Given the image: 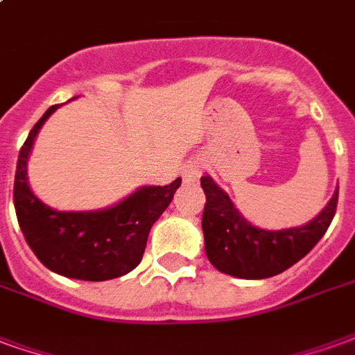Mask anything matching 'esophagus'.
Here are the masks:
<instances>
[{
  "label": "esophagus",
  "instance_id": "obj_1",
  "mask_svg": "<svg viewBox=\"0 0 355 355\" xmlns=\"http://www.w3.org/2000/svg\"><path fill=\"white\" fill-rule=\"evenodd\" d=\"M201 173H203L201 159H192V162H188L182 167V178H184L186 182H196L201 177Z\"/></svg>",
  "mask_w": 355,
  "mask_h": 355
}]
</instances>
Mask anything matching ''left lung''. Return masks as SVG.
<instances>
[{
  "label": "left lung",
  "instance_id": "8db88e82",
  "mask_svg": "<svg viewBox=\"0 0 355 355\" xmlns=\"http://www.w3.org/2000/svg\"><path fill=\"white\" fill-rule=\"evenodd\" d=\"M205 209L201 228L211 264L224 274L243 279H264L285 272L323 238L336 213L338 188L327 207L300 228L268 232L247 223L230 198L209 177H201Z\"/></svg>",
  "mask_w": 355,
  "mask_h": 355
}]
</instances>
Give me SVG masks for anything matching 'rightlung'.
Here are the masks:
<instances>
[{
	"mask_svg": "<svg viewBox=\"0 0 355 355\" xmlns=\"http://www.w3.org/2000/svg\"><path fill=\"white\" fill-rule=\"evenodd\" d=\"M58 108L51 106L22 144L15 173L12 201L24 239L43 266L73 279L106 282L139 266L152 224L180 186H146L119 205L94 213H60L35 198L26 182V159L40 127Z\"/></svg>",
	"mask_w": 355,
	"mask_h": 355,
	"instance_id": "right-lung-1",
	"label": "right lung"
}]
</instances>
